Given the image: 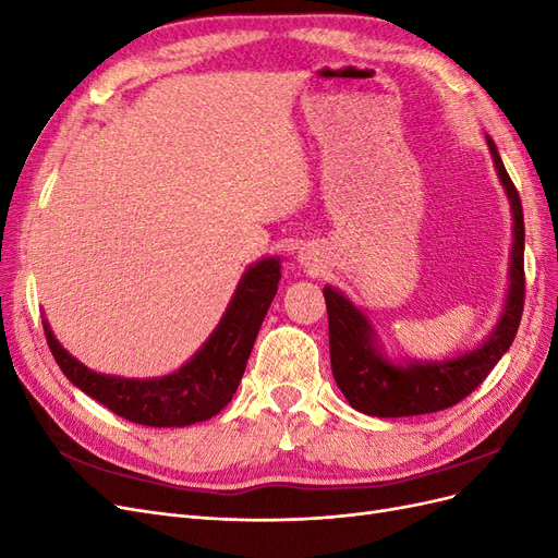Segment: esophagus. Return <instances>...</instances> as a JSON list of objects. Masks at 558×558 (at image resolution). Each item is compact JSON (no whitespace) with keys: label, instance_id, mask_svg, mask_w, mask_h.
<instances>
[{"label":"esophagus","instance_id":"esophagus-1","mask_svg":"<svg viewBox=\"0 0 558 558\" xmlns=\"http://www.w3.org/2000/svg\"><path fill=\"white\" fill-rule=\"evenodd\" d=\"M298 258H300V263H305V265H307V256H305V253H300Z\"/></svg>","mask_w":558,"mask_h":558}]
</instances>
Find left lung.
<instances>
[{"label":"left lung","instance_id":"8db88e82","mask_svg":"<svg viewBox=\"0 0 558 558\" xmlns=\"http://www.w3.org/2000/svg\"><path fill=\"white\" fill-rule=\"evenodd\" d=\"M494 167L512 209L510 286L494 330L475 349L442 361H393L386 356L373 320L342 293L326 286L332 377L353 410L379 418L416 416L461 402L492 373L514 342L523 312V211L498 148L486 137Z\"/></svg>","mask_w":558,"mask_h":558}]
</instances>
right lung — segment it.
Instances as JSON below:
<instances>
[{"mask_svg":"<svg viewBox=\"0 0 558 558\" xmlns=\"http://www.w3.org/2000/svg\"><path fill=\"white\" fill-rule=\"evenodd\" d=\"M279 279V256L248 265L207 342L191 361L165 377L130 379L95 373L58 342L44 318L46 342L64 377L113 414L156 428L193 426L221 412L238 391Z\"/></svg>","mask_w":558,"mask_h":558,"instance_id":"add662e5","label":"right lung"}]
</instances>
